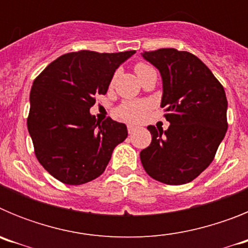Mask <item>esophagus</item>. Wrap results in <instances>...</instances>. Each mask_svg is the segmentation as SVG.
I'll use <instances>...</instances> for the list:
<instances>
[{"instance_id": "34e87169", "label": "esophagus", "mask_w": 248, "mask_h": 248, "mask_svg": "<svg viewBox=\"0 0 248 248\" xmlns=\"http://www.w3.org/2000/svg\"><path fill=\"white\" fill-rule=\"evenodd\" d=\"M135 129H137V128H135L134 125H128V133H129V134H133V133L135 131Z\"/></svg>"}]
</instances>
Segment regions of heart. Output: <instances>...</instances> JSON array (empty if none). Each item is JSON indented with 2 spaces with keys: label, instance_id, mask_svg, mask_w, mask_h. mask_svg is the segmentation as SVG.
Instances as JSON below:
<instances>
[{
  "label": "heart",
  "instance_id": "obj_1",
  "mask_svg": "<svg viewBox=\"0 0 248 248\" xmlns=\"http://www.w3.org/2000/svg\"><path fill=\"white\" fill-rule=\"evenodd\" d=\"M153 68L150 65L145 64V63L140 62L135 65V72H137L138 77L143 76L146 72L151 71ZM117 78V73L114 74L113 78L110 80V84H113L114 80ZM150 109V104L145 100H129V102H124L115 109V114L118 117L123 120H126V122L137 123L140 122L145 117V114L148 113V110Z\"/></svg>",
  "mask_w": 248,
  "mask_h": 248
}]
</instances>
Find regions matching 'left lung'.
Here are the masks:
<instances>
[{
  "instance_id": "obj_1",
  "label": "left lung",
  "mask_w": 248,
  "mask_h": 248,
  "mask_svg": "<svg viewBox=\"0 0 248 248\" xmlns=\"http://www.w3.org/2000/svg\"><path fill=\"white\" fill-rule=\"evenodd\" d=\"M143 57L161 74V108L170 126L165 131L148 126L151 143L140 151V160L149 176L160 183H190L212 163L226 134L225 89L190 52L161 48Z\"/></svg>"
}]
</instances>
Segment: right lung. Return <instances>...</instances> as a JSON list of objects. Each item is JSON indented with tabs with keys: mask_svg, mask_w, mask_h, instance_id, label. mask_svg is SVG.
<instances>
[{
	"mask_svg": "<svg viewBox=\"0 0 248 248\" xmlns=\"http://www.w3.org/2000/svg\"><path fill=\"white\" fill-rule=\"evenodd\" d=\"M135 53L72 52L48 64L34 79L27 126L39 164L61 183L80 185L104 172L126 125L89 113L108 91L114 72Z\"/></svg>",
	"mask_w": 248,
	"mask_h": 248,
	"instance_id": "1",
	"label": "right lung"
}]
</instances>
